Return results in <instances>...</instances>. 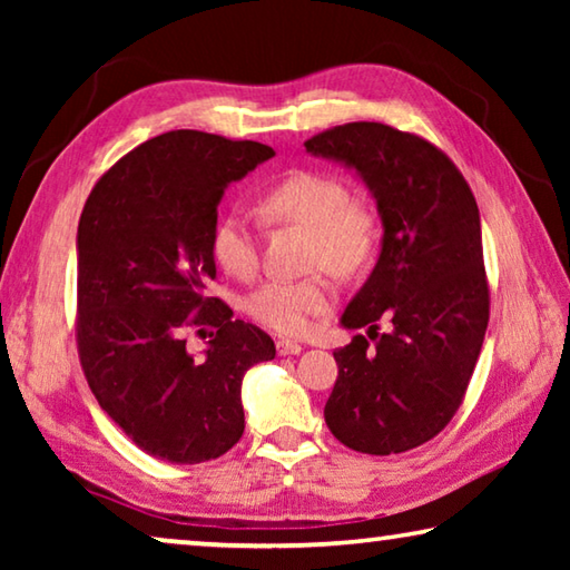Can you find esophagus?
Returning <instances> with one entry per match:
<instances>
[{
    "instance_id": "1",
    "label": "esophagus",
    "mask_w": 570,
    "mask_h": 570,
    "mask_svg": "<svg viewBox=\"0 0 570 570\" xmlns=\"http://www.w3.org/2000/svg\"><path fill=\"white\" fill-rule=\"evenodd\" d=\"M302 350H304V346L296 344V342H288V340H278V342H276V352L282 354V356H286V354H298Z\"/></svg>"
}]
</instances>
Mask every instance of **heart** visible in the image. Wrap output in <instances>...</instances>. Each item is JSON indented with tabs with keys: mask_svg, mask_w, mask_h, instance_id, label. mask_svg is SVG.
Wrapping results in <instances>:
<instances>
[{
	"mask_svg": "<svg viewBox=\"0 0 570 570\" xmlns=\"http://www.w3.org/2000/svg\"><path fill=\"white\" fill-rule=\"evenodd\" d=\"M258 216L272 226L306 228L304 268L334 276H362L377 256L382 238L380 210L370 198L350 193L334 173L294 170L258 193ZM210 254L226 274L250 278L258 268V234L244 210L230 208L216 220ZM324 272L304 278H272L250 292L246 312L258 324L284 336H304L320 316L332 312L334 284Z\"/></svg>",
	"mask_w": 570,
	"mask_h": 570,
	"instance_id": "obj_1",
	"label": "heart"
}]
</instances>
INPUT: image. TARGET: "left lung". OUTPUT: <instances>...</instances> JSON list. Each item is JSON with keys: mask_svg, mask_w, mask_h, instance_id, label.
Returning a JSON list of instances; mask_svg holds the SVG:
<instances>
[{"mask_svg": "<svg viewBox=\"0 0 570 570\" xmlns=\"http://www.w3.org/2000/svg\"><path fill=\"white\" fill-rule=\"evenodd\" d=\"M304 146L356 168L384 226L380 262L342 316L366 336L334 352L340 374L324 420L346 448L397 455L455 417L485 340L490 288L475 196L438 146L392 125H336ZM380 318L393 324L387 335Z\"/></svg>", "mask_w": 570, "mask_h": 570, "instance_id": "1", "label": "left lung"}]
</instances>
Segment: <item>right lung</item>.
<instances>
[{"label": "right lung", "instance_id": "right-lung-1", "mask_svg": "<svg viewBox=\"0 0 570 570\" xmlns=\"http://www.w3.org/2000/svg\"><path fill=\"white\" fill-rule=\"evenodd\" d=\"M274 150L170 130L122 156L90 190L77 226L80 364L100 407L148 455L196 465L244 435L240 382L276 356L258 326L208 296L210 234L228 183ZM216 328L204 361L185 332Z\"/></svg>", "mask_w": 570, "mask_h": 570}]
</instances>
